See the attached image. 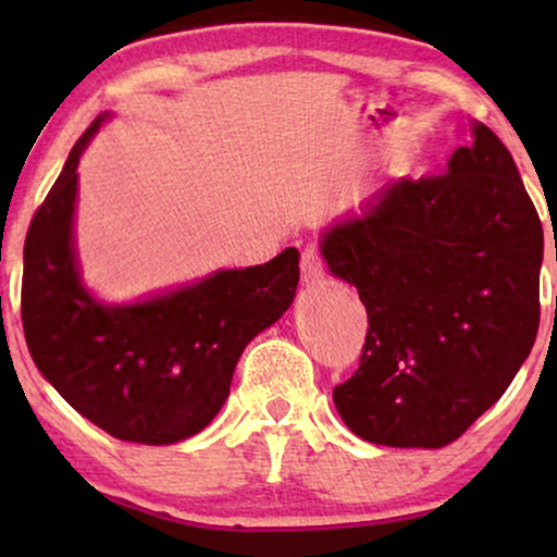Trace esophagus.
Listing matches in <instances>:
<instances>
[{
	"instance_id": "1",
	"label": "esophagus",
	"mask_w": 557,
	"mask_h": 557,
	"mask_svg": "<svg viewBox=\"0 0 557 557\" xmlns=\"http://www.w3.org/2000/svg\"><path fill=\"white\" fill-rule=\"evenodd\" d=\"M301 281L304 284H319L324 278V258L317 246H307L301 250Z\"/></svg>"
}]
</instances>
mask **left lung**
I'll list each match as a JSON object with an SVG mask.
<instances>
[{
	"mask_svg": "<svg viewBox=\"0 0 557 557\" xmlns=\"http://www.w3.org/2000/svg\"><path fill=\"white\" fill-rule=\"evenodd\" d=\"M322 256L368 311L360 368L332 398L370 444L448 446L535 345L543 223L490 126H471L446 172L403 180L334 225Z\"/></svg>",
	"mask_w": 557,
	"mask_h": 557,
	"instance_id": "8db88e82",
	"label": "left lung"
}]
</instances>
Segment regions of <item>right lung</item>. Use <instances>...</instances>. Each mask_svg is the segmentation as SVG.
<instances>
[{"label":"right lung","instance_id":"add662e5","mask_svg":"<svg viewBox=\"0 0 557 557\" xmlns=\"http://www.w3.org/2000/svg\"><path fill=\"white\" fill-rule=\"evenodd\" d=\"M98 124L75 141L29 223L22 326L37 370L83 418L132 444H177L218 416L240 352L294 301L299 250L134 307L98 304L73 253L75 170Z\"/></svg>","mask_w":557,"mask_h":557}]
</instances>
